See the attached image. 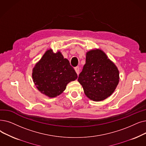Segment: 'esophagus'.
I'll list each match as a JSON object with an SVG mask.
<instances>
[{
	"instance_id": "1",
	"label": "esophagus",
	"mask_w": 146,
	"mask_h": 146,
	"mask_svg": "<svg viewBox=\"0 0 146 146\" xmlns=\"http://www.w3.org/2000/svg\"><path fill=\"white\" fill-rule=\"evenodd\" d=\"M74 70H75V71H76V73H77L78 74H79V70H80V68H79V67H78V66H77V67H76L74 68Z\"/></svg>"
}]
</instances>
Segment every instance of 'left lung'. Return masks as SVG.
I'll use <instances>...</instances> for the list:
<instances>
[{
  "mask_svg": "<svg viewBox=\"0 0 146 146\" xmlns=\"http://www.w3.org/2000/svg\"><path fill=\"white\" fill-rule=\"evenodd\" d=\"M119 79L117 68L103 51L96 49L86 53V63L78 80L89 98L100 101L110 96Z\"/></svg>",
  "mask_w": 146,
  "mask_h": 146,
  "instance_id": "1",
  "label": "left lung"
}]
</instances>
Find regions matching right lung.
<instances>
[{"instance_id":"right-lung-1","label":"right lung","mask_w":146,"mask_h":146,"mask_svg":"<svg viewBox=\"0 0 146 146\" xmlns=\"http://www.w3.org/2000/svg\"><path fill=\"white\" fill-rule=\"evenodd\" d=\"M32 77L38 90L52 98L64 91L70 82L78 78V74L60 52L54 53L49 49L35 65Z\"/></svg>"}]
</instances>
